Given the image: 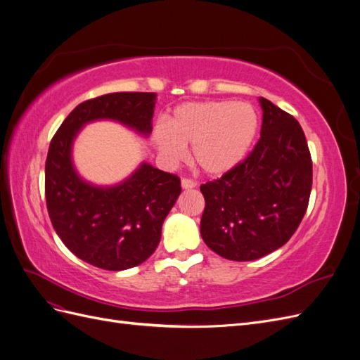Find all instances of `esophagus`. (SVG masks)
Returning a JSON list of instances; mask_svg holds the SVG:
<instances>
[{"label": "esophagus", "mask_w": 360, "mask_h": 360, "mask_svg": "<svg viewBox=\"0 0 360 360\" xmlns=\"http://www.w3.org/2000/svg\"><path fill=\"white\" fill-rule=\"evenodd\" d=\"M195 186H197V183H195L193 180H191V179H181V188L183 189H193Z\"/></svg>", "instance_id": "obj_1"}]
</instances>
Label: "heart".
Wrapping results in <instances>:
<instances>
[{
    "label": "heart",
    "instance_id": "b5f03b06",
    "mask_svg": "<svg viewBox=\"0 0 360 360\" xmlns=\"http://www.w3.org/2000/svg\"><path fill=\"white\" fill-rule=\"evenodd\" d=\"M257 130L258 114L246 102H188L174 110L168 124L153 129V141L168 163L183 160L192 146L195 165L222 176L245 159Z\"/></svg>",
    "mask_w": 360,
    "mask_h": 360
}]
</instances>
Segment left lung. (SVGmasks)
Masks as SVG:
<instances>
[{"label":"left lung","mask_w":360,"mask_h":360,"mask_svg":"<svg viewBox=\"0 0 360 360\" xmlns=\"http://www.w3.org/2000/svg\"><path fill=\"white\" fill-rule=\"evenodd\" d=\"M261 136L248 158L201 184V237L213 252L252 261L284 246L308 209L312 160L299 122L259 97Z\"/></svg>","instance_id":"obj_1"}]
</instances>
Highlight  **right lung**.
Here are the masks:
<instances>
[{
	"label": "right lung",
	"mask_w": 360,
	"mask_h": 360,
	"mask_svg": "<svg viewBox=\"0 0 360 360\" xmlns=\"http://www.w3.org/2000/svg\"><path fill=\"white\" fill-rule=\"evenodd\" d=\"M155 103L156 93L94 97L76 106L51 141L45 195L52 226L68 249L94 267L118 271L144 263L181 186L177 176L146 162L115 186H93L75 171L73 139L84 124L105 118L148 136Z\"/></svg>",
	"instance_id": "add662e5"
}]
</instances>
